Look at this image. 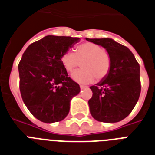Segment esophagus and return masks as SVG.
I'll use <instances>...</instances> for the list:
<instances>
[{
  "mask_svg": "<svg viewBox=\"0 0 155 155\" xmlns=\"http://www.w3.org/2000/svg\"><path fill=\"white\" fill-rule=\"evenodd\" d=\"M80 89H85V88H87L88 87L87 86H84V85H80Z\"/></svg>",
  "mask_w": 155,
  "mask_h": 155,
  "instance_id": "1",
  "label": "esophagus"
}]
</instances>
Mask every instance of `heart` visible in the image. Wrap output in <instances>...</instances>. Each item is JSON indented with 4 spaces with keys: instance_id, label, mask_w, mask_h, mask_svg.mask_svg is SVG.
<instances>
[{
    "instance_id": "obj_1",
    "label": "heart",
    "mask_w": 155,
    "mask_h": 155,
    "mask_svg": "<svg viewBox=\"0 0 155 155\" xmlns=\"http://www.w3.org/2000/svg\"><path fill=\"white\" fill-rule=\"evenodd\" d=\"M61 62L67 71L71 72L77 67L83 68L75 71L72 78L75 81L88 84L96 80H104L110 73L111 58L106 50L99 45L91 42H84L76 46L75 53L67 51L61 56Z\"/></svg>"
}]
</instances>
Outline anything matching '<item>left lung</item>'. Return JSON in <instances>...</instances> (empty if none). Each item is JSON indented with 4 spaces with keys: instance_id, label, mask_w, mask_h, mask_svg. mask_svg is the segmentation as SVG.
<instances>
[{
    "instance_id": "1",
    "label": "left lung",
    "mask_w": 155,
    "mask_h": 155,
    "mask_svg": "<svg viewBox=\"0 0 155 155\" xmlns=\"http://www.w3.org/2000/svg\"><path fill=\"white\" fill-rule=\"evenodd\" d=\"M87 41L105 48L111 58V68L104 80L90 87V112L97 121L117 123L127 117L141 92L140 67L130 49L109 38Z\"/></svg>"
}]
</instances>
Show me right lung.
<instances>
[{
	"label": "right lung",
	"instance_id": "obj_1",
	"mask_svg": "<svg viewBox=\"0 0 155 155\" xmlns=\"http://www.w3.org/2000/svg\"><path fill=\"white\" fill-rule=\"evenodd\" d=\"M80 38L47 36L32 43L18 64L21 97L30 112L43 123L60 122L68 115L80 85L68 77L63 53Z\"/></svg>",
	"mask_w": 155,
	"mask_h": 155
}]
</instances>
